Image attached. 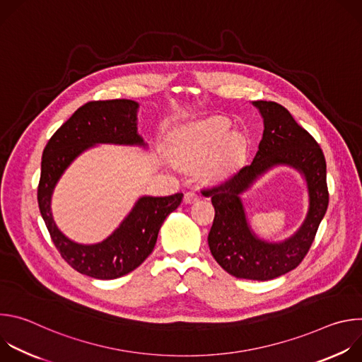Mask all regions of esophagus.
I'll return each instance as SVG.
<instances>
[{"mask_svg":"<svg viewBox=\"0 0 362 362\" xmlns=\"http://www.w3.org/2000/svg\"><path fill=\"white\" fill-rule=\"evenodd\" d=\"M196 200H197V194L194 192H186L185 193V197H183L185 203H193Z\"/></svg>","mask_w":362,"mask_h":362,"instance_id":"obj_1","label":"esophagus"}]
</instances>
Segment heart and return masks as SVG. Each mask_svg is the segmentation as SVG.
Returning <instances> with one entry per match:
<instances>
[{
	"instance_id": "obj_1",
	"label": "heart",
	"mask_w": 362,
	"mask_h": 362,
	"mask_svg": "<svg viewBox=\"0 0 362 362\" xmlns=\"http://www.w3.org/2000/svg\"><path fill=\"white\" fill-rule=\"evenodd\" d=\"M230 127L228 119L212 117L182 129L173 141V163L186 172L199 169V177L206 183L223 179L243 147L242 136Z\"/></svg>"
}]
</instances>
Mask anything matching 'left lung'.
Listing matches in <instances>:
<instances>
[{"instance_id":"1","label":"left lung","mask_w":362,"mask_h":362,"mask_svg":"<svg viewBox=\"0 0 362 362\" xmlns=\"http://www.w3.org/2000/svg\"><path fill=\"white\" fill-rule=\"evenodd\" d=\"M264 117V136L255 159L223 182L204 189L212 197L215 219L208 242L216 262L232 276L269 281L295 269L311 247L328 208L327 163L317 140L275 101H253ZM276 164H289L305 176L310 211L300 230L282 244H268L251 233L238 194Z\"/></svg>"}]
</instances>
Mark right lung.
Instances as JSON below:
<instances>
[{
    "label": "right lung",
    "instance_id": "obj_1",
    "mask_svg": "<svg viewBox=\"0 0 362 362\" xmlns=\"http://www.w3.org/2000/svg\"><path fill=\"white\" fill-rule=\"evenodd\" d=\"M137 107L136 101L124 98L88 101L51 136L42 151L37 199L51 240L73 269L95 279H116L140 267L156 245L166 216L183 197V193L140 197L123 223L95 245L74 243L57 229L49 209L51 194L81 151L95 143L144 146L136 127Z\"/></svg>",
    "mask_w": 362,
    "mask_h": 362
}]
</instances>
